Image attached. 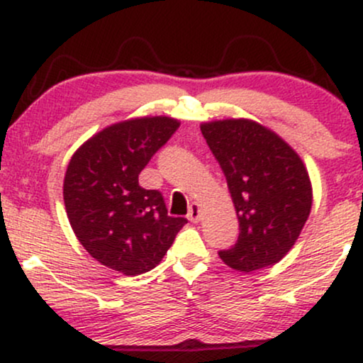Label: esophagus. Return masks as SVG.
I'll list each match as a JSON object with an SVG mask.
<instances>
[{
    "mask_svg": "<svg viewBox=\"0 0 363 363\" xmlns=\"http://www.w3.org/2000/svg\"><path fill=\"white\" fill-rule=\"evenodd\" d=\"M187 220L193 221V223H199L201 220V206L198 203H193L189 206V213H187Z\"/></svg>",
    "mask_w": 363,
    "mask_h": 363,
    "instance_id": "obj_1",
    "label": "esophagus"
}]
</instances>
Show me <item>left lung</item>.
<instances>
[{
  "instance_id": "1",
  "label": "left lung",
  "mask_w": 363,
  "mask_h": 363,
  "mask_svg": "<svg viewBox=\"0 0 363 363\" xmlns=\"http://www.w3.org/2000/svg\"><path fill=\"white\" fill-rule=\"evenodd\" d=\"M226 177L240 235L220 259L240 272L277 264L291 250L313 204L309 174L294 148L245 118L201 123Z\"/></svg>"
}]
</instances>
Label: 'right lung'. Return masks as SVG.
Returning a JSON list of instances; mask_svg holds the SVG:
<instances>
[{
    "label": "right lung",
    "instance_id": "right-lung-1",
    "mask_svg": "<svg viewBox=\"0 0 363 363\" xmlns=\"http://www.w3.org/2000/svg\"><path fill=\"white\" fill-rule=\"evenodd\" d=\"M170 116L110 125L74 152L64 177L69 223L89 255L108 269L138 276L164 259L186 218L167 216L159 191L138 174L179 128Z\"/></svg>",
    "mask_w": 363,
    "mask_h": 363
}]
</instances>
